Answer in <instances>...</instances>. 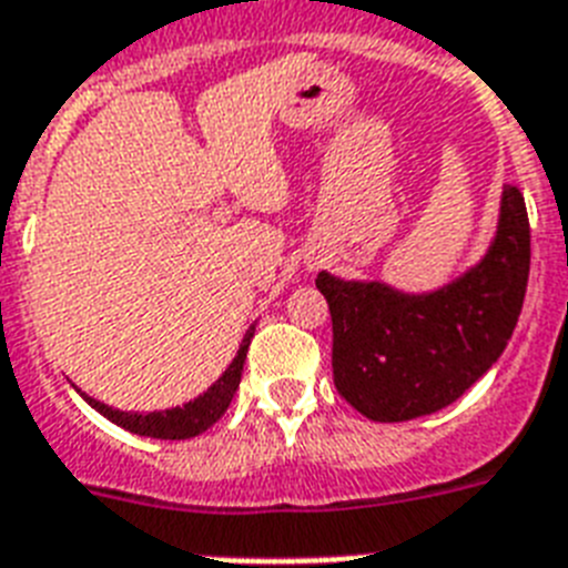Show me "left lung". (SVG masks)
<instances>
[{"instance_id": "1", "label": "left lung", "mask_w": 568, "mask_h": 568, "mask_svg": "<svg viewBox=\"0 0 568 568\" xmlns=\"http://www.w3.org/2000/svg\"><path fill=\"white\" fill-rule=\"evenodd\" d=\"M530 272L525 196L507 184L496 240L471 270L434 293L316 275L334 325V384L372 422L437 413L501 357Z\"/></svg>"}]
</instances>
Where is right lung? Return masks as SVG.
Returning <instances> with one entry per match:
<instances>
[{"instance_id": "1", "label": "right lung", "mask_w": 568, "mask_h": 568, "mask_svg": "<svg viewBox=\"0 0 568 568\" xmlns=\"http://www.w3.org/2000/svg\"><path fill=\"white\" fill-rule=\"evenodd\" d=\"M255 337V328L246 331V337L240 343L237 357L229 363V369L222 372V378L207 387V393H202L199 398L187 402L184 407H172V410H155V413H125L113 410V407L102 405L97 398L84 396L90 407H97L104 419H111L113 425L131 430V434H140V437H155V439H190L199 437L202 430H207L213 422L220 419L222 413L229 410L231 398L240 387V375H243V363H246L248 343Z\"/></svg>"}]
</instances>
